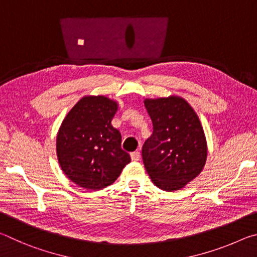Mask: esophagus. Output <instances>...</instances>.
Here are the masks:
<instances>
[{
    "instance_id": "1",
    "label": "esophagus",
    "mask_w": 257,
    "mask_h": 257,
    "mask_svg": "<svg viewBox=\"0 0 257 257\" xmlns=\"http://www.w3.org/2000/svg\"><path fill=\"white\" fill-rule=\"evenodd\" d=\"M130 156H132L133 161H139V160H141V152L135 151V152H133L132 154H130Z\"/></svg>"
}]
</instances>
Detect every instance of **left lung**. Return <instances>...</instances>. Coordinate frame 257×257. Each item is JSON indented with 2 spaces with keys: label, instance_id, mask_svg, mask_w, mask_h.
Wrapping results in <instances>:
<instances>
[{
  "label": "left lung",
  "instance_id": "left-lung-1",
  "mask_svg": "<svg viewBox=\"0 0 257 257\" xmlns=\"http://www.w3.org/2000/svg\"><path fill=\"white\" fill-rule=\"evenodd\" d=\"M153 134L143 145L144 167L153 184L164 191L180 190L203 171L207 143L198 115L177 95L145 98Z\"/></svg>",
  "mask_w": 257,
  "mask_h": 257
}]
</instances>
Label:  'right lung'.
Masks as SVG:
<instances>
[{
  "instance_id": "1",
  "label": "right lung",
  "mask_w": 257,
  "mask_h": 257,
  "mask_svg": "<svg viewBox=\"0 0 257 257\" xmlns=\"http://www.w3.org/2000/svg\"><path fill=\"white\" fill-rule=\"evenodd\" d=\"M118 102L86 95L67 113L56 134V156L69 179L85 189L112 185L130 155L121 149V134L111 121Z\"/></svg>"
}]
</instances>
